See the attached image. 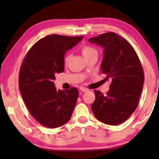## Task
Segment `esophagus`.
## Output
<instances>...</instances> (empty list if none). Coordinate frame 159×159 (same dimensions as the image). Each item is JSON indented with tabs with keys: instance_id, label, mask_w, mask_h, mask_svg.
Instances as JSON below:
<instances>
[{
	"instance_id": "obj_1",
	"label": "esophagus",
	"mask_w": 159,
	"mask_h": 159,
	"mask_svg": "<svg viewBox=\"0 0 159 159\" xmlns=\"http://www.w3.org/2000/svg\"><path fill=\"white\" fill-rule=\"evenodd\" d=\"M80 91H82V92H83V93H85V92H88V91H89V89H88V88H84V87H80Z\"/></svg>"
}]
</instances>
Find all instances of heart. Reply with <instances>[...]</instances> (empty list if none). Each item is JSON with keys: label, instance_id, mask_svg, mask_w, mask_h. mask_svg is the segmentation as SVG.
Segmentation results:
<instances>
[{"label": "heart", "instance_id": "obj_1", "mask_svg": "<svg viewBox=\"0 0 159 159\" xmlns=\"http://www.w3.org/2000/svg\"><path fill=\"white\" fill-rule=\"evenodd\" d=\"M80 52L85 59L89 57L91 55L94 53H97V50L93 47L89 46V45H82L80 48ZM69 60V55H66L64 57V63L67 64Z\"/></svg>", "mask_w": 159, "mask_h": 159}]
</instances>
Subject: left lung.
I'll use <instances>...</instances> for the list:
<instances>
[{
    "label": "left lung",
    "instance_id": "left-lung-1",
    "mask_svg": "<svg viewBox=\"0 0 159 159\" xmlns=\"http://www.w3.org/2000/svg\"><path fill=\"white\" fill-rule=\"evenodd\" d=\"M88 41L104 48L101 70L104 80L111 81L104 95L94 90L95 100L91 108L97 119L108 125L124 122L139 104L144 74L138 55L127 40L114 32L91 38Z\"/></svg>",
    "mask_w": 159,
    "mask_h": 159
}]
</instances>
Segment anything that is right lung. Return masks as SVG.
Wrapping results in <instances>:
<instances>
[{
    "mask_svg": "<svg viewBox=\"0 0 159 159\" xmlns=\"http://www.w3.org/2000/svg\"><path fill=\"white\" fill-rule=\"evenodd\" d=\"M83 36L52 34L37 41L26 53L20 67L19 88L32 116L50 128L63 125L71 118L79 91L76 88L58 91L56 74L64 70V55Z\"/></svg>",
    "mask_w": 159,
    "mask_h": 159,
    "instance_id": "add662e5",
    "label": "right lung"
}]
</instances>
